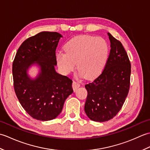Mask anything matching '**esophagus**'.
<instances>
[{"instance_id":"esophagus-1","label":"esophagus","mask_w":150,"mask_h":150,"mask_svg":"<svg viewBox=\"0 0 150 150\" xmlns=\"http://www.w3.org/2000/svg\"><path fill=\"white\" fill-rule=\"evenodd\" d=\"M80 86H81V84H80V83H79V82H76V81L73 82L72 87H73V90H74V91H75L78 88H79Z\"/></svg>"}]
</instances>
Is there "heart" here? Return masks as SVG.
I'll use <instances>...</instances> for the list:
<instances>
[{"label": "heart", "instance_id": "b5f03b06", "mask_svg": "<svg viewBox=\"0 0 150 150\" xmlns=\"http://www.w3.org/2000/svg\"><path fill=\"white\" fill-rule=\"evenodd\" d=\"M65 53L56 55L59 68L64 74L75 69L88 79L97 77L103 71L109 55V46L101 37L79 35L72 38L64 46Z\"/></svg>", "mask_w": 150, "mask_h": 150}]
</instances>
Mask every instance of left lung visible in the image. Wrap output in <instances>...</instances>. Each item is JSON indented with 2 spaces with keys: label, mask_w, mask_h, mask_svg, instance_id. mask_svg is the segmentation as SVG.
<instances>
[{
  "label": "left lung",
  "mask_w": 150,
  "mask_h": 150,
  "mask_svg": "<svg viewBox=\"0 0 150 150\" xmlns=\"http://www.w3.org/2000/svg\"><path fill=\"white\" fill-rule=\"evenodd\" d=\"M111 50L101 74L85 88L88 91L84 111L90 119L105 122L116 115L128 94L131 64L119 40L108 33Z\"/></svg>",
  "instance_id": "8db88e82"
}]
</instances>
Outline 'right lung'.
Wrapping results in <instances>:
<instances>
[{"label": "right lung", "mask_w": 150, "mask_h": 150, "mask_svg": "<svg viewBox=\"0 0 150 150\" xmlns=\"http://www.w3.org/2000/svg\"><path fill=\"white\" fill-rule=\"evenodd\" d=\"M62 37L57 32L42 31L28 38L19 47L13 62L16 95L25 111L37 120L56 118L73 91L71 79L55 69V51ZM33 64L40 67L35 79L27 74L28 69Z\"/></svg>", "instance_id": "obj_1"}]
</instances>
